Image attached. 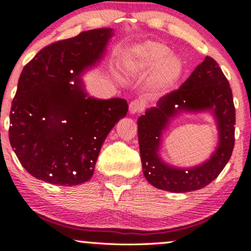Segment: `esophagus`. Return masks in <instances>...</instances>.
Masks as SVG:
<instances>
[{
    "label": "esophagus",
    "instance_id": "34e87169",
    "mask_svg": "<svg viewBox=\"0 0 251 251\" xmlns=\"http://www.w3.org/2000/svg\"><path fill=\"white\" fill-rule=\"evenodd\" d=\"M129 113L131 114H135V113H139L144 109V103L139 100H133L129 103Z\"/></svg>",
    "mask_w": 251,
    "mask_h": 251
}]
</instances>
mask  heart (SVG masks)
Returning <instances> with one entry per match:
<instances>
[{"instance_id":"1","label":"heart","mask_w":251,"mask_h":251,"mask_svg":"<svg viewBox=\"0 0 251 251\" xmlns=\"http://www.w3.org/2000/svg\"><path fill=\"white\" fill-rule=\"evenodd\" d=\"M171 54L168 46L158 42H148L137 50L138 60L143 68L151 71L160 67L151 83V93L153 96L166 93L177 82L183 72V63L178 57L171 56Z\"/></svg>"}]
</instances>
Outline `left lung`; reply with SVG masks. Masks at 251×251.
<instances>
[{
	"label": "left lung",
	"instance_id": "left-lung-1",
	"mask_svg": "<svg viewBox=\"0 0 251 251\" xmlns=\"http://www.w3.org/2000/svg\"><path fill=\"white\" fill-rule=\"evenodd\" d=\"M181 110H211L218 122L220 143L212 158L191 169H178L160 159L157 150L168 120ZM235 106L226 75L206 56L185 82L158 100L138 119V140L144 175L150 184L170 192L200 190L218 177L229 162L235 144Z\"/></svg>",
	"mask_w": 251,
	"mask_h": 251
}]
</instances>
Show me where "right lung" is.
Here are the masks:
<instances>
[{"label": "right lung", "mask_w": 251, "mask_h": 251, "mask_svg": "<svg viewBox=\"0 0 251 251\" xmlns=\"http://www.w3.org/2000/svg\"><path fill=\"white\" fill-rule=\"evenodd\" d=\"M112 35L111 28H101L54 42L22 70L9 140L25 171L37 179L68 186L87 181L109 131L127 113L126 100L88 97L79 77L101 60Z\"/></svg>", "instance_id": "obj_1"}]
</instances>
